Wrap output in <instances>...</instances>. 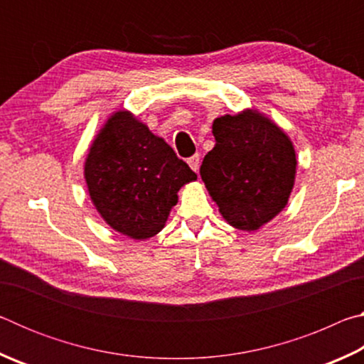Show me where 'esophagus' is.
I'll return each instance as SVG.
<instances>
[{"label":"esophagus","instance_id":"1","mask_svg":"<svg viewBox=\"0 0 364 364\" xmlns=\"http://www.w3.org/2000/svg\"><path fill=\"white\" fill-rule=\"evenodd\" d=\"M188 164H189V167L193 168L194 171H199V167H200V157H199V154H194L193 157H189V159H188Z\"/></svg>","mask_w":364,"mask_h":364}]
</instances>
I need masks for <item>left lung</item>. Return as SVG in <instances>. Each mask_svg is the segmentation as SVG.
Returning a JSON list of instances; mask_svg holds the SVG:
<instances>
[{
    "label": "left lung",
    "mask_w": 364,
    "mask_h": 364,
    "mask_svg": "<svg viewBox=\"0 0 364 364\" xmlns=\"http://www.w3.org/2000/svg\"><path fill=\"white\" fill-rule=\"evenodd\" d=\"M215 147L200 176L231 226L255 231L286 207L295 180V151L287 134L255 110L213 122Z\"/></svg>",
    "instance_id": "left-lung-1"
}]
</instances>
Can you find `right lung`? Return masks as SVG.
Segmentation results:
<instances>
[{"mask_svg":"<svg viewBox=\"0 0 364 364\" xmlns=\"http://www.w3.org/2000/svg\"><path fill=\"white\" fill-rule=\"evenodd\" d=\"M197 175L162 138L120 110L97 134L85 164L90 197L110 228L147 239L165 226L183 184Z\"/></svg>","mask_w":364,"mask_h":364,"instance_id":"add662e5","label":"right lung"}]
</instances>
